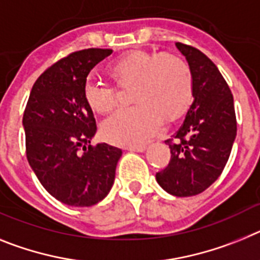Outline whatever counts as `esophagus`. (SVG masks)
Wrapping results in <instances>:
<instances>
[{"mask_svg": "<svg viewBox=\"0 0 260 260\" xmlns=\"http://www.w3.org/2000/svg\"><path fill=\"white\" fill-rule=\"evenodd\" d=\"M128 150H129V152H145V149H146V146L145 145H136V146H128Z\"/></svg>", "mask_w": 260, "mask_h": 260, "instance_id": "obj_1", "label": "esophagus"}]
</instances>
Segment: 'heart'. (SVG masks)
Instances as JSON below:
<instances>
[{"label":"heart","instance_id":"obj_1","mask_svg":"<svg viewBox=\"0 0 260 260\" xmlns=\"http://www.w3.org/2000/svg\"><path fill=\"white\" fill-rule=\"evenodd\" d=\"M111 73L120 85L136 83L132 98L136 105L116 108L101 124L103 139L116 145L136 146L146 143L162 128L164 116L183 111L192 94L189 67L169 53L133 52L111 65ZM115 85L90 74L83 82V98L98 112L116 103Z\"/></svg>","mask_w":260,"mask_h":260}]
</instances>
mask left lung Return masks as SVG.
<instances>
[{"mask_svg":"<svg viewBox=\"0 0 260 260\" xmlns=\"http://www.w3.org/2000/svg\"><path fill=\"white\" fill-rule=\"evenodd\" d=\"M192 76V105L171 139L170 162L155 174L158 184L174 196H193L216 182L229 159L237 135L233 94L211 58L177 43Z\"/></svg>","mask_w":260,"mask_h":260,"instance_id":"obj_1","label":"left lung"}]
</instances>
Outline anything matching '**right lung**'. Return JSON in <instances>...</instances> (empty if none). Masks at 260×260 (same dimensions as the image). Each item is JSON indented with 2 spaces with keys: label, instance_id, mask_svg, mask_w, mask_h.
Instances as JSON below:
<instances>
[{
  "label": "right lung",
  "instance_id": "add662e5",
  "mask_svg": "<svg viewBox=\"0 0 260 260\" xmlns=\"http://www.w3.org/2000/svg\"><path fill=\"white\" fill-rule=\"evenodd\" d=\"M112 49L72 52L35 81L23 114L26 155L42 186L58 202L90 207L107 196L121 150L91 145L96 132L83 82Z\"/></svg>",
  "mask_w": 260,
  "mask_h": 260
}]
</instances>
